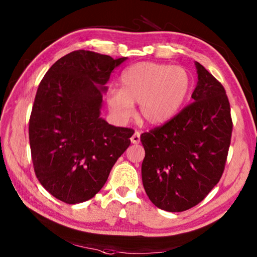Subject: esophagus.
<instances>
[{"label": "esophagus", "mask_w": 257, "mask_h": 257, "mask_svg": "<svg viewBox=\"0 0 257 257\" xmlns=\"http://www.w3.org/2000/svg\"><path fill=\"white\" fill-rule=\"evenodd\" d=\"M130 141H132V144H135V145L139 144V143H140V133L136 132V133L132 136V138H130Z\"/></svg>", "instance_id": "obj_1"}]
</instances>
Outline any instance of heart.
Here are the masks:
<instances>
[{
    "label": "heart",
    "mask_w": 257,
    "mask_h": 257,
    "mask_svg": "<svg viewBox=\"0 0 257 257\" xmlns=\"http://www.w3.org/2000/svg\"><path fill=\"white\" fill-rule=\"evenodd\" d=\"M191 76L184 67L141 62L123 70L121 88L111 87L107 101L113 116L125 121L139 103L140 116L147 123L160 125L179 112L191 90Z\"/></svg>",
    "instance_id": "1"
}]
</instances>
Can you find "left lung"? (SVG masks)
Segmentation results:
<instances>
[{
  "instance_id": "8db88e82",
  "label": "left lung",
  "mask_w": 257,
  "mask_h": 257,
  "mask_svg": "<svg viewBox=\"0 0 257 257\" xmlns=\"http://www.w3.org/2000/svg\"><path fill=\"white\" fill-rule=\"evenodd\" d=\"M192 101L165 124L141 135L147 195L157 207L182 212L199 204L220 181L233 122L224 87L198 62Z\"/></svg>"
}]
</instances>
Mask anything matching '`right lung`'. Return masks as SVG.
Segmentation results:
<instances>
[{
  "label": "right lung",
  "mask_w": 257,
  "mask_h": 257,
  "mask_svg": "<svg viewBox=\"0 0 257 257\" xmlns=\"http://www.w3.org/2000/svg\"><path fill=\"white\" fill-rule=\"evenodd\" d=\"M125 59L75 51L59 58L38 86L29 127L33 166L43 187L65 203L95 196L130 146L133 129L100 117L105 85Z\"/></svg>",
  "instance_id": "add662e5"
}]
</instances>
